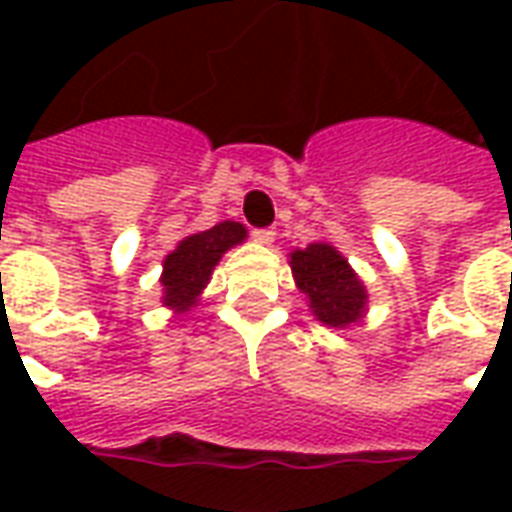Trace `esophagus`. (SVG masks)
I'll list each match as a JSON object with an SVG mask.
<instances>
[{
  "label": "esophagus",
  "mask_w": 512,
  "mask_h": 512,
  "mask_svg": "<svg viewBox=\"0 0 512 512\" xmlns=\"http://www.w3.org/2000/svg\"><path fill=\"white\" fill-rule=\"evenodd\" d=\"M274 230H271V227H266V230H252V238H255L257 244H274Z\"/></svg>",
  "instance_id": "1"
}]
</instances>
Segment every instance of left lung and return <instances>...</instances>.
<instances>
[{"label":"left lung","instance_id":"1","mask_svg":"<svg viewBox=\"0 0 512 512\" xmlns=\"http://www.w3.org/2000/svg\"><path fill=\"white\" fill-rule=\"evenodd\" d=\"M290 268L318 321L334 329L362 321L367 307L365 282L334 246L310 244L307 249H296L290 252Z\"/></svg>","mask_w":512,"mask_h":512}]
</instances>
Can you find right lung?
Listing matches in <instances>:
<instances>
[{
  "mask_svg": "<svg viewBox=\"0 0 512 512\" xmlns=\"http://www.w3.org/2000/svg\"><path fill=\"white\" fill-rule=\"evenodd\" d=\"M246 238V227L238 222H219L211 230L186 235L167 257H164V274H161V288H164V307L178 312H189L202 288L211 279L213 266L222 260L227 249L241 244Z\"/></svg>",
  "mask_w": 512,
  "mask_h": 512,
  "instance_id": "add662e5",
  "label": "right lung"
}]
</instances>
